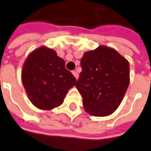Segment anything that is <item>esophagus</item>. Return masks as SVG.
<instances>
[{
  "label": "esophagus",
  "mask_w": 151,
  "mask_h": 151,
  "mask_svg": "<svg viewBox=\"0 0 151 151\" xmlns=\"http://www.w3.org/2000/svg\"><path fill=\"white\" fill-rule=\"evenodd\" d=\"M72 73H73V76H74V77L76 78V79H78V73H77L76 71H73Z\"/></svg>",
  "instance_id": "34e87169"
}]
</instances>
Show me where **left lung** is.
Returning a JSON list of instances; mask_svg holds the SVG:
<instances>
[{
  "instance_id": "1",
  "label": "left lung",
  "mask_w": 151,
  "mask_h": 151,
  "mask_svg": "<svg viewBox=\"0 0 151 151\" xmlns=\"http://www.w3.org/2000/svg\"><path fill=\"white\" fill-rule=\"evenodd\" d=\"M76 88L89 114L103 117L113 114L122 102L129 83V62L116 50L99 46L85 52Z\"/></svg>"
}]
</instances>
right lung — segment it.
Returning <instances> with one entry per match:
<instances>
[{"instance_id": "add662e5", "label": "right lung", "mask_w": 151, "mask_h": 151, "mask_svg": "<svg viewBox=\"0 0 151 151\" xmlns=\"http://www.w3.org/2000/svg\"><path fill=\"white\" fill-rule=\"evenodd\" d=\"M22 80L30 101L43 110L61 105L68 89L77 82L66 69L65 61L46 47L29 54L23 64Z\"/></svg>"}]
</instances>
